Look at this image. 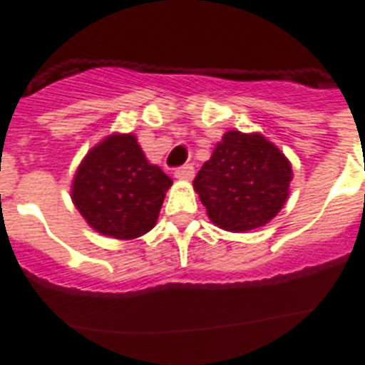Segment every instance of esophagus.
<instances>
[{
    "label": "esophagus",
    "instance_id": "34e87169",
    "mask_svg": "<svg viewBox=\"0 0 365 365\" xmlns=\"http://www.w3.org/2000/svg\"><path fill=\"white\" fill-rule=\"evenodd\" d=\"M193 177V166L192 164H185L175 170V179L180 180H190Z\"/></svg>",
    "mask_w": 365,
    "mask_h": 365
}]
</instances>
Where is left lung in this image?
Instances as JSON below:
<instances>
[{
	"label": "left lung",
	"instance_id": "1",
	"mask_svg": "<svg viewBox=\"0 0 365 365\" xmlns=\"http://www.w3.org/2000/svg\"><path fill=\"white\" fill-rule=\"evenodd\" d=\"M292 164L261 133L230 130L193 180L208 219L228 232L265 227L291 193Z\"/></svg>",
	"mask_w": 365,
	"mask_h": 365
}]
</instances>
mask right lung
<instances>
[{"label": "right lung", "instance_id": "right-lung-1", "mask_svg": "<svg viewBox=\"0 0 365 365\" xmlns=\"http://www.w3.org/2000/svg\"><path fill=\"white\" fill-rule=\"evenodd\" d=\"M173 180L146 159L133 133H111L87 151L71 182V199L95 232L137 240L157 225Z\"/></svg>", "mask_w": 365, "mask_h": 365}]
</instances>
